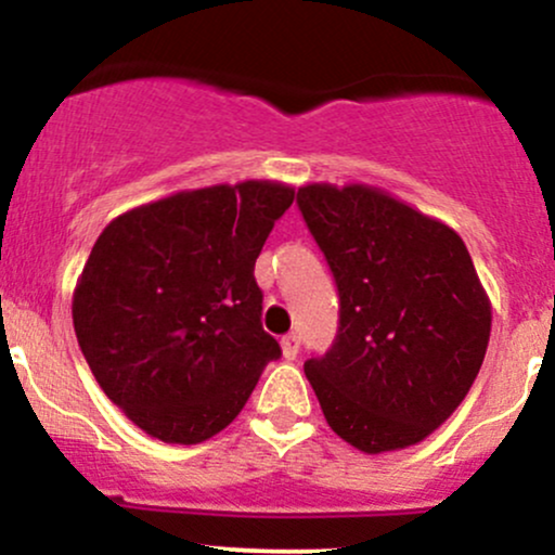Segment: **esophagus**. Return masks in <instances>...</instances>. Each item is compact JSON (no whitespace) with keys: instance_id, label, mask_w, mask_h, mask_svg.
<instances>
[{"instance_id":"esophagus-1","label":"esophagus","mask_w":555,"mask_h":555,"mask_svg":"<svg viewBox=\"0 0 555 555\" xmlns=\"http://www.w3.org/2000/svg\"><path fill=\"white\" fill-rule=\"evenodd\" d=\"M280 348H283L285 359L294 361L298 357V335H283V338H280Z\"/></svg>"}]
</instances>
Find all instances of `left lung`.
Instances as JSON below:
<instances>
[{"instance_id":"1","label":"left lung","mask_w":555,"mask_h":555,"mask_svg":"<svg viewBox=\"0 0 555 555\" xmlns=\"http://www.w3.org/2000/svg\"><path fill=\"white\" fill-rule=\"evenodd\" d=\"M298 207L340 296L338 338L304 364L327 425L372 456L422 443L469 393L490 340L462 235L366 183H307Z\"/></svg>"}]
</instances>
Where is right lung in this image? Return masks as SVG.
Masks as SVG:
<instances>
[{"instance_id": "add662e5", "label": "right lung", "mask_w": 555, "mask_h": 555, "mask_svg": "<svg viewBox=\"0 0 555 555\" xmlns=\"http://www.w3.org/2000/svg\"><path fill=\"white\" fill-rule=\"evenodd\" d=\"M296 189L241 180L122 211L93 244L73 327L99 388L162 443L225 429L280 346L261 330L254 264Z\"/></svg>"}]
</instances>
